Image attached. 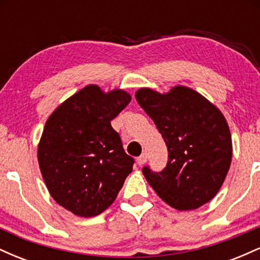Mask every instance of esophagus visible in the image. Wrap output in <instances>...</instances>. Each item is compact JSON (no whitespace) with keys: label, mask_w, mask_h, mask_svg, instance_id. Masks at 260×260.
I'll list each match as a JSON object with an SVG mask.
<instances>
[{"label":"esophagus","mask_w":260,"mask_h":260,"mask_svg":"<svg viewBox=\"0 0 260 260\" xmlns=\"http://www.w3.org/2000/svg\"><path fill=\"white\" fill-rule=\"evenodd\" d=\"M147 160H148V155L144 153V154L140 155L138 159H137V164H138L139 166H142V165H144L145 162H147Z\"/></svg>","instance_id":"obj_1"}]
</instances>
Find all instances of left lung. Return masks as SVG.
<instances>
[{
	"instance_id": "1",
	"label": "left lung",
	"mask_w": 260,
	"mask_h": 260,
	"mask_svg": "<svg viewBox=\"0 0 260 260\" xmlns=\"http://www.w3.org/2000/svg\"><path fill=\"white\" fill-rule=\"evenodd\" d=\"M136 99L154 121L169 151L168 165L161 172L143 168L148 183L177 210H193L210 202L232 159L231 133L221 111L183 85L165 94L140 88Z\"/></svg>"
}]
</instances>
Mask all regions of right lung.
I'll list each match as a JSON object with an SVG mask.
<instances>
[{
	"instance_id": "right-lung-1",
	"label": "right lung",
	"mask_w": 260,
	"mask_h": 260,
	"mask_svg": "<svg viewBox=\"0 0 260 260\" xmlns=\"http://www.w3.org/2000/svg\"><path fill=\"white\" fill-rule=\"evenodd\" d=\"M132 98L86 85L68 98L45 123L38 161L50 194L82 217L96 216L115 202L134 159L124 153L111 121Z\"/></svg>"
}]
</instances>
